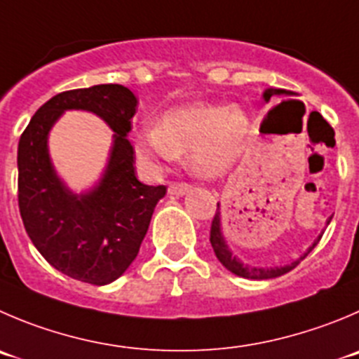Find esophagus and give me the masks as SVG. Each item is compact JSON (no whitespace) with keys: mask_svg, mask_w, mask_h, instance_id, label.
I'll return each instance as SVG.
<instances>
[{"mask_svg":"<svg viewBox=\"0 0 359 359\" xmlns=\"http://www.w3.org/2000/svg\"><path fill=\"white\" fill-rule=\"evenodd\" d=\"M189 190H190L189 183H170L169 185L170 196H185Z\"/></svg>","mask_w":359,"mask_h":359,"instance_id":"esophagus-1","label":"esophagus"}]
</instances>
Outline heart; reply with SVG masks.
<instances>
[{
    "label": "heart",
    "instance_id": "obj_1",
    "mask_svg": "<svg viewBox=\"0 0 359 359\" xmlns=\"http://www.w3.org/2000/svg\"><path fill=\"white\" fill-rule=\"evenodd\" d=\"M247 134L248 119L236 105L189 104L167 111L160 125H141L132 141L135 153L148 163L170 162L190 149L192 169L217 177L240 158Z\"/></svg>",
    "mask_w": 359,
    "mask_h": 359
}]
</instances>
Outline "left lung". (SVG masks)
Segmentation results:
<instances>
[{
	"label": "left lung",
	"instance_id": "8db88e82",
	"mask_svg": "<svg viewBox=\"0 0 359 359\" xmlns=\"http://www.w3.org/2000/svg\"><path fill=\"white\" fill-rule=\"evenodd\" d=\"M275 95H292V93H291V91H285V90H276V88H268V90H264V93H262V98H264V102H269V98L275 97ZM217 206H218L217 213H215L213 222H211V231H210L211 247H213V252H215V255H217L218 261H220L222 264H224L225 268L229 269V271L234 273V275H238V276H243V278L268 280V278H276V276L285 275L287 271L294 269L296 266H298L299 262H302L303 259H305L306 255H309L310 252L313 250V247H316V245L319 243L320 238H323V233H320L319 238H317V240L312 243V247L306 248L305 254H303L299 259H296V261H292L291 264L262 266V268H261V266L247 264V262L240 261V259H238L236 255L233 254V250L229 248L227 241H225V236H224V231H222L220 204H217ZM330 222H331V217L327 218L326 224H330Z\"/></svg>",
	"mask_w": 359,
	"mask_h": 359
}]
</instances>
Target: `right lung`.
<instances>
[{
	"label": "right lung",
	"instance_id": "1",
	"mask_svg": "<svg viewBox=\"0 0 359 359\" xmlns=\"http://www.w3.org/2000/svg\"><path fill=\"white\" fill-rule=\"evenodd\" d=\"M65 110H88L115 134L108 165L88 193H72L48 155V132ZM137 98L121 84L63 91L42 105L17 148L19 210L29 240L63 275L86 284L114 282L137 257L156 203L165 187H148L135 176V156L126 134Z\"/></svg>",
	"mask_w": 359,
	"mask_h": 359
}]
</instances>
